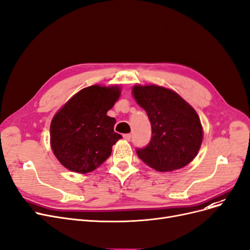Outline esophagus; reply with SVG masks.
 I'll list each match as a JSON object with an SVG mask.
<instances>
[{"instance_id": "34e87169", "label": "esophagus", "mask_w": 250, "mask_h": 250, "mask_svg": "<svg viewBox=\"0 0 250 250\" xmlns=\"http://www.w3.org/2000/svg\"><path fill=\"white\" fill-rule=\"evenodd\" d=\"M131 138H132V135H131V134H125V135H124V139L126 140V141H130Z\"/></svg>"}]
</instances>
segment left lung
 <instances>
[{"instance_id":"left-lung-1","label":"left lung","mask_w":250,"mask_h":250,"mask_svg":"<svg viewBox=\"0 0 250 250\" xmlns=\"http://www.w3.org/2000/svg\"><path fill=\"white\" fill-rule=\"evenodd\" d=\"M133 96L151 124V139L138 156L149 167L170 172L186 167L196 158L203 128L196 110L177 92L158 85H135Z\"/></svg>"}]
</instances>
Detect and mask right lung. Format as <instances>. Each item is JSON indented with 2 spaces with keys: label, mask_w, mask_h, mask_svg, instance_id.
I'll return each instance as SVG.
<instances>
[{
  "label": "right lung",
  "mask_w": 250,
  "mask_h": 250,
  "mask_svg": "<svg viewBox=\"0 0 250 250\" xmlns=\"http://www.w3.org/2000/svg\"><path fill=\"white\" fill-rule=\"evenodd\" d=\"M120 96L117 86L91 85L74 95L50 125L51 148L68 170L94 171L111 154L123 136L114 132L116 120L107 115Z\"/></svg>",
  "instance_id": "1"
}]
</instances>
